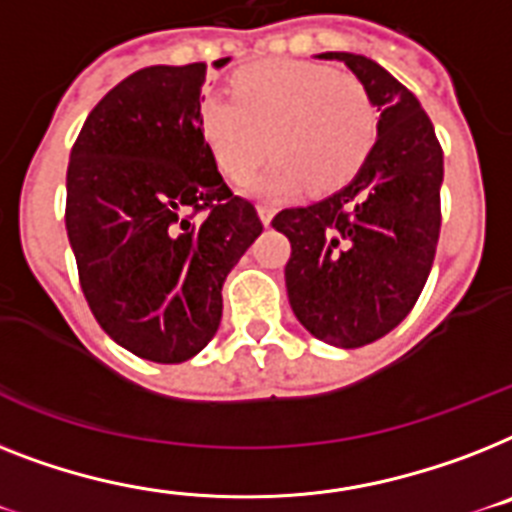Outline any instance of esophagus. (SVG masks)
<instances>
[{"mask_svg":"<svg viewBox=\"0 0 512 512\" xmlns=\"http://www.w3.org/2000/svg\"><path fill=\"white\" fill-rule=\"evenodd\" d=\"M257 215H260V220H263V226H268L270 220H273V215H276V210L270 205H260L257 207Z\"/></svg>","mask_w":512,"mask_h":512,"instance_id":"esophagus-1","label":"esophagus"}]
</instances>
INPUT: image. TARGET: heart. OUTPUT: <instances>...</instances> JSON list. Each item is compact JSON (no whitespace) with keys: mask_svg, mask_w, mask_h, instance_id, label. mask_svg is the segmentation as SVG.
<instances>
[{"mask_svg":"<svg viewBox=\"0 0 512 512\" xmlns=\"http://www.w3.org/2000/svg\"><path fill=\"white\" fill-rule=\"evenodd\" d=\"M231 94L202 99L199 134L236 184L252 178L268 152L278 155L252 186L257 194L278 197L305 181L315 191L334 189L355 176L376 139L368 89L321 62H257L236 73Z\"/></svg>","mask_w":512,"mask_h":512,"instance_id":"heart-1","label":"heart"}]
</instances>
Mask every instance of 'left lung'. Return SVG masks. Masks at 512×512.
Here are the masks:
<instances>
[{
  "instance_id": "obj_1",
  "label": "left lung",
  "mask_w": 512,
  "mask_h": 512,
  "mask_svg": "<svg viewBox=\"0 0 512 512\" xmlns=\"http://www.w3.org/2000/svg\"><path fill=\"white\" fill-rule=\"evenodd\" d=\"M363 83L378 115L376 144L344 189L286 207L273 228L289 239L286 294L297 321L326 344L355 350L405 321L439 242L442 147L421 102L371 57L323 52Z\"/></svg>"
}]
</instances>
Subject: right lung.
<instances>
[{
  "mask_svg": "<svg viewBox=\"0 0 512 512\" xmlns=\"http://www.w3.org/2000/svg\"><path fill=\"white\" fill-rule=\"evenodd\" d=\"M205 73L191 62L123 78L89 112L68 162L65 228L83 297L112 342L152 363L205 350L223 281L263 234L199 134Z\"/></svg>",
  "mask_w": 512,
  "mask_h": 512,
  "instance_id": "1",
  "label": "right lung"
}]
</instances>
